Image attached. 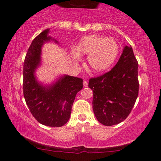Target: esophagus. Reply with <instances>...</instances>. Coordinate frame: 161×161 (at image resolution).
<instances>
[{
  "mask_svg": "<svg viewBox=\"0 0 161 161\" xmlns=\"http://www.w3.org/2000/svg\"><path fill=\"white\" fill-rule=\"evenodd\" d=\"M83 85H84L85 87H87V85H88V82H87V81H84V82H83Z\"/></svg>",
  "mask_w": 161,
  "mask_h": 161,
  "instance_id": "obj_1",
  "label": "esophagus"
}]
</instances>
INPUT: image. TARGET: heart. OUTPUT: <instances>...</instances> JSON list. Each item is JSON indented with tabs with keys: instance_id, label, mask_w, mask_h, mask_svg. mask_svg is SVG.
<instances>
[{
	"instance_id": "b5f03b06",
	"label": "heart",
	"mask_w": 161,
	"mask_h": 161,
	"mask_svg": "<svg viewBox=\"0 0 161 161\" xmlns=\"http://www.w3.org/2000/svg\"><path fill=\"white\" fill-rule=\"evenodd\" d=\"M76 62L80 55H87V63L91 70L102 73L108 70L117 59L119 46L115 40L99 35L84 36L71 53Z\"/></svg>"
}]
</instances>
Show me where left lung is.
I'll return each mask as SVG.
<instances>
[{
    "label": "left lung",
    "instance_id": "1",
    "mask_svg": "<svg viewBox=\"0 0 161 161\" xmlns=\"http://www.w3.org/2000/svg\"><path fill=\"white\" fill-rule=\"evenodd\" d=\"M137 70V61L129 45L124 47L119 61L109 72L90 79L93 113L103 125L120 123L131 113L139 91Z\"/></svg>",
    "mask_w": 161,
    "mask_h": 161
}]
</instances>
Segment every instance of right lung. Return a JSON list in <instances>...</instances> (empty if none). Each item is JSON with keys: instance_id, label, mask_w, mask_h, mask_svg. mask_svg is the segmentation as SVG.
Masks as SVG:
<instances>
[{"instance_id": "right-lung-1", "label": "right lung", "mask_w": 161, "mask_h": 161, "mask_svg": "<svg viewBox=\"0 0 161 161\" xmlns=\"http://www.w3.org/2000/svg\"><path fill=\"white\" fill-rule=\"evenodd\" d=\"M44 30L30 44L24 63L23 91L26 103L38 123L50 127H61L69 120L76 93L83 87L82 79L68 75L60 76L51 85L38 82L36 70L42 62V47L53 41Z\"/></svg>"}]
</instances>
